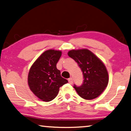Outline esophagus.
I'll list each match as a JSON object with an SVG mask.
<instances>
[{
	"label": "esophagus",
	"instance_id": "obj_1",
	"mask_svg": "<svg viewBox=\"0 0 131 131\" xmlns=\"http://www.w3.org/2000/svg\"><path fill=\"white\" fill-rule=\"evenodd\" d=\"M68 82H69V83H71V84H72V83H73V79H72V78H70L68 79Z\"/></svg>",
	"mask_w": 131,
	"mask_h": 131
}]
</instances>
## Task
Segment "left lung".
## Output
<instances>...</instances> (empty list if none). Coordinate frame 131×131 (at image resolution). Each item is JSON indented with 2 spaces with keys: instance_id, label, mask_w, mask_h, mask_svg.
I'll list each match as a JSON object with an SVG mask.
<instances>
[{
  "instance_id": "left-lung-1",
  "label": "left lung",
  "mask_w": 131,
  "mask_h": 131,
  "mask_svg": "<svg viewBox=\"0 0 131 131\" xmlns=\"http://www.w3.org/2000/svg\"><path fill=\"white\" fill-rule=\"evenodd\" d=\"M68 54L77 62L82 71L84 79L82 85L73 86L78 95L87 100L98 97L108 84L109 76L106 66L87 49L71 50Z\"/></svg>"
}]
</instances>
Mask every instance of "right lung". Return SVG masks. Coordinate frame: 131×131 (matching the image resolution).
<instances>
[{
  "label": "right lung",
  "instance_id": "right-lung-1",
  "mask_svg": "<svg viewBox=\"0 0 131 131\" xmlns=\"http://www.w3.org/2000/svg\"><path fill=\"white\" fill-rule=\"evenodd\" d=\"M62 55L60 50H46L36 60L29 70L28 82L36 96L45 102H49L57 96L59 88L68 83L56 68Z\"/></svg>",
  "mask_w": 131,
  "mask_h": 131
}]
</instances>
